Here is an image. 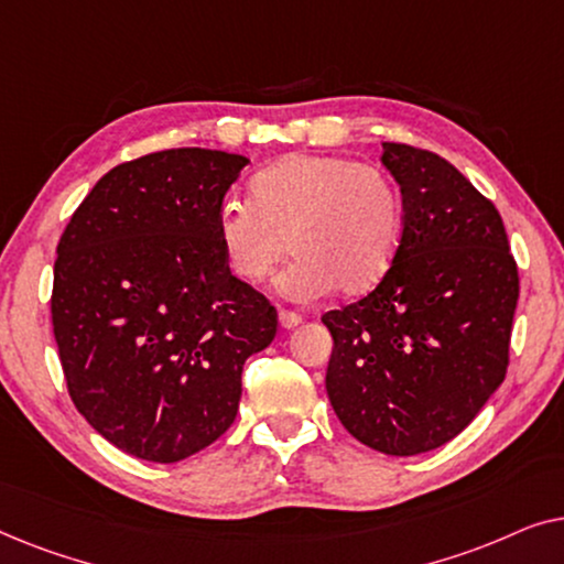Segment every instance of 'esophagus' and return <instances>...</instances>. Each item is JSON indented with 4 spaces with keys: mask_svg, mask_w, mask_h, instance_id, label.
Returning <instances> with one entry per match:
<instances>
[{
    "mask_svg": "<svg viewBox=\"0 0 564 564\" xmlns=\"http://www.w3.org/2000/svg\"><path fill=\"white\" fill-rule=\"evenodd\" d=\"M300 323H303V315H297L292 311H280V326L282 328H295V326H300Z\"/></svg>",
    "mask_w": 564,
    "mask_h": 564,
    "instance_id": "1",
    "label": "esophagus"
}]
</instances>
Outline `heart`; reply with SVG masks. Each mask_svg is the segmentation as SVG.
Listing matches in <instances>:
<instances>
[{"label": "heart", "mask_w": 564, "mask_h": 564, "mask_svg": "<svg viewBox=\"0 0 564 564\" xmlns=\"http://www.w3.org/2000/svg\"><path fill=\"white\" fill-rule=\"evenodd\" d=\"M251 203L220 205L215 230L226 264L257 284L280 264L292 300L365 295L382 282L403 236V199L395 182L372 164L338 156L290 153L251 180Z\"/></svg>", "instance_id": "b5f03b06"}]
</instances>
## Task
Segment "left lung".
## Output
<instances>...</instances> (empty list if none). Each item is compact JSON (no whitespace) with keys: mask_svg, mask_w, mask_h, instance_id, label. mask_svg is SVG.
Here are the masks:
<instances>
[{"mask_svg":"<svg viewBox=\"0 0 564 564\" xmlns=\"http://www.w3.org/2000/svg\"><path fill=\"white\" fill-rule=\"evenodd\" d=\"M403 236L382 282L328 311L326 390L361 444L413 457L452 442L503 382L519 269L500 213L436 153L382 143Z\"/></svg>","mask_w":564,"mask_h":564,"instance_id":"obj_1","label":"left lung"}]
</instances>
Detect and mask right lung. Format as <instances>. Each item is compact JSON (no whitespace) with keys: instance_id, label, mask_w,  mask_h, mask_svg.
<instances>
[{"instance_id":"right-lung-1","label":"right lung","mask_w":564,"mask_h":564,"mask_svg":"<svg viewBox=\"0 0 564 564\" xmlns=\"http://www.w3.org/2000/svg\"><path fill=\"white\" fill-rule=\"evenodd\" d=\"M249 159L169 149L115 166L68 220L51 318L68 395L97 434L180 462L226 434L276 311L230 274L215 218Z\"/></svg>"}]
</instances>
